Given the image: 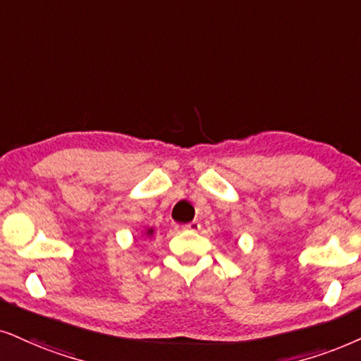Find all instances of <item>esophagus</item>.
<instances>
[{"label":"esophagus","instance_id":"34e87169","mask_svg":"<svg viewBox=\"0 0 361 361\" xmlns=\"http://www.w3.org/2000/svg\"><path fill=\"white\" fill-rule=\"evenodd\" d=\"M200 228H202V225H200V221H191V223H186V225H183L181 226V230H185V231H198Z\"/></svg>","mask_w":361,"mask_h":361}]
</instances>
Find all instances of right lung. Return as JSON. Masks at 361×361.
I'll list each match as a JSON object with an SVG mask.
<instances>
[{
	"label": "right lung",
	"mask_w": 361,
	"mask_h": 361,
	"mask_svg": "<svg viewBox=\"0 0 361 361\" xmlns=\"http://www.w3.org/2000/svg\"><path fill=\"white\" fill-rule=\"evenodd\" d=\"M153 233V230H148V235H152Z\"/></svg>",
	"instance_id": "obj_1"
}]
</instances>
